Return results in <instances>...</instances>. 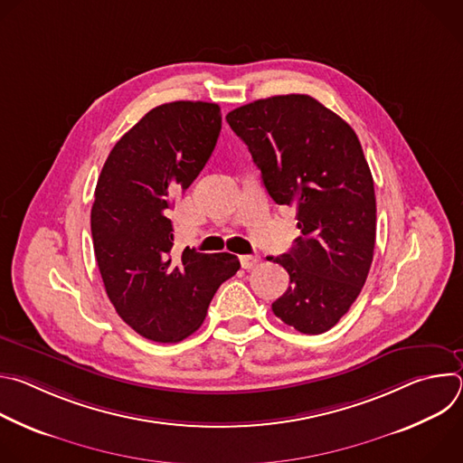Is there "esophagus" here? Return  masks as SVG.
Listing matches in <instances>:
<instances>
[{"mask_svg": "<svg viewBox=\"0 0 463 463\" xmlns=\"http://www.w3.org/2000/svg\"><path fill=\"white\" fill-rule=\"evenodd\" d=\"M240 263H241L243 269H252V268H256L258 258L252 256V254H241L240 256Z\"/></svg>", "mask_w": 463, "mask_h": 463, "instance_id": "esophagus-1", "label": "esophagus"}]
</instances>
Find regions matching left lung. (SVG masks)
Wrapping results in <instances>:
<instances>
[{
  "label": "left lung",
  "mask_w": 463,
  "mask_h": 463,
  "mask_svg": "<svg viewBox=\"0 0 463 463\" xmlns=\"http://www.w3.org/2000/svg\"><path fill=\"white\" fill-rule=\"evenodd\" d=\"M227 122L275 203L297 209L302 236L275 258L291 286L273 313L300 334H324L359 297L373 258L375 192L361 143L309 95L260 99L232 109Z\"/></svg>",
  "instance_id": "left-lung-1"
}]
</instances>
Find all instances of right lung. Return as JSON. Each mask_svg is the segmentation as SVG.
Returning a JSON list of instances; mask_svg holds the SVG:
<instances>
[{"label":"right lung","mask_w":463,"mask_h":463,"mask_svg":"<svg viewBox=\"0 0 463 463\" xmlns=\"http://www.w3.org/2000/svg\"><path fill=\"white\" fill-rule=\"evenodd\" d=\"M220 129L218 104H161L117 141L97 181L91 236L106 293L118 317L154 343L192 335L218 288L240 269L229 252L174 254L166 218L207 165Z\"/></svg>","instance_id":"1"}]
</instances>
